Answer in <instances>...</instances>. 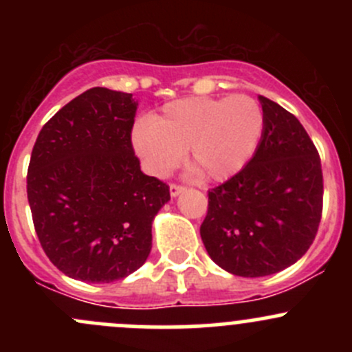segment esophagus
Instances as JSON below:
<instances>
[{
  "instance_id": "esophagus-1",
  "label": "esophagus",
  "mask_w": 352,
  "mask_h": 352,
  "mask_svg": "<svg viewBox=\"0 0 352 352\" xmlns=\"http://www.w3.org/2000/svg\"><path fill=\"white\" fill-rule=\"evenodd\" d=\"M186 190V187L184 186H177V184H170V196L172 197H177L180 192H184Z\"/></svg>"
}]
</instances>
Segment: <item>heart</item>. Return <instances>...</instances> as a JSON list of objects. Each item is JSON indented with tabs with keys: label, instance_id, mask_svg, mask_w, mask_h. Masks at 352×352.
<instances>
[{
	"label": "heart",
	"instance_id": "heart-1",
	"mask_svg": "<svg viewBox=\"0 0 352 352\" xmlns=\"http://www.w3.org/2000/svg\"><path fill=\"white\" fill-rule=\"evenodd\" d=\"M264 110L248 95L190 97L170 102L134 129L133 143L146 168L165 177L189 160L208 180H226L254 158L264 134Z\"/></svg>",
	"mask_w": 352,
	"mask_h": 352
}]
</instances>
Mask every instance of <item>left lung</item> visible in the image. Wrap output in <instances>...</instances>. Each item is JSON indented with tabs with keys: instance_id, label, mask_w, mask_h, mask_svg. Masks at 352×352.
I'll return each mask as SVG.
<instances>
[{
	"instance_id": "8db88e82",
	"label": "left lung",
	"mask_w": 352,
	"mask_h": 352,
	"mask_svg": "<svg viewBox=\"0 0 352 352\" xmlns=\"http://www.w3.org/2000/svg\"><path fill=\"white\" fill-rule=\"evenodd\" d=\"M265 124L254 158L208 192L201 239L221 269L243 278L271 276L301 258L322 218L320 156L300 120L258 97Z\"/></svg>"
}]
</instances>
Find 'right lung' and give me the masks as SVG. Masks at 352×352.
Returning a JSON list of instances; mask_svg holds the SVG:
<instances>
[{
	"label": "right lung",
	"instance_id": "right-lung-1",
	"mask_svg": "<svg viewBox=\"0 0 352 352\" xmlns=\"http://www.w3.org/2000/svg\"><path fill=\"white\" fill-rule=\"evenodd\" d=\"M133 95L95 87L56 112L38 133L27 172L35 233L69 278L112 283L151 252V225L168 186L141 172L131 131Z\"/></svg>",
	"mask_w": 352,
	"mask_h": 352
}]
</instances>
